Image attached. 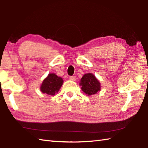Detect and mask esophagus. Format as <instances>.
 Listing matches in <instances>:
<instances>
[{
    "mask_svg": "<svg viewBox=\"0 0 148 148\" xmlns=\"http://www.w3.org/2000/svg\"><path fill=\"white\" fill-rule=\"evenodd\" d=\"M70 79L71 80H73V81L76 80V79H77L76 76H71V77H70Z\"/></svg>",
    "mask_w": 148,
    "mask_h": 148,
    "instance_id": "esophagus-1",
    "label": "esophagus"
}]
</instances>
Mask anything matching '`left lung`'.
I'll return each mask as SVG.
<instances>
[{
	"mask_svg": "<svg viewBox=\"0 0 148 148\" xmlns=\"http://www.w3.org/2000/svg\"><path fill=\"white\" fill-rule=\"evenodd\" d=\"M80 85L82 90L88 96L100 91V83L92 73L85 74L81 78Z\"/></svg>",
	"mask_w": 148,
	"mask_h": 148,
	"instance_id": "left-lung-1",
	"label": "left lung"
}]
</instances>
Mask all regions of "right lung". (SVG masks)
Instances as JSON below:
<instances>
[{"label": "right lung", "mask_w": 148, "mask_h": 148, "mask_svg": "<svg viewBox=\"0 0 148 148\" xmlns=\"http://www.w3.org/2000/svg\"><path fill=\"white\" fill-rule=\"evenodd\" d=\"M63 80L61 77H57L56 74L50 73L43 80L41 86L42 92L49 95H54L59 91L62 85Z\"/></svg>", "instance_id": "obj_1"}]
</instances>
